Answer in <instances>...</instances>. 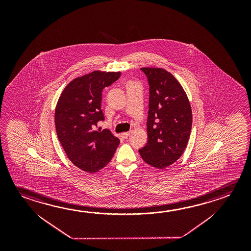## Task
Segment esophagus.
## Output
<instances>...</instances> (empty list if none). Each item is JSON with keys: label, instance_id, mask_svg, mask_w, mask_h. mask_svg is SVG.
Masks as SVG:
<instances>
[{"label": "esophagus", "instance_id": "1", "mask_svg": "<svg viewBox=\"0 0 251 251\" xmlns=\"http://www.w3.org/2000/svg\"><path fill=\"white\" fill-rule=\"evenodd\" d=\"M130 134H131V131L124 132V133H123V136L124 138H127Z\"/></svg>", "mask_w": 251, "mask_h": 251}]
</instances>
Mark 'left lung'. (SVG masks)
Masks as SVG:
<instances>
[{"label":"left lung","instance_id":"obj_1","mask_svg":"<svg viewBox=\"0 0 251 251\" xmlns=\"http://www.w3.org/2000/svg\"><path fill=\"white\" fill-rule=\"evenodd\" d=\"M150 85L148 142L139 153L145 163L156 169L173 165L189 140L193 114L180 83L163 68L142 67Z\"/></svg>","mask_w":251,"mask_h":251}]
</instances>
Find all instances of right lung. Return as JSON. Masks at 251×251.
I'll use <instances>...</instances> for the list:
<instances>
[{"label":"right lung","mask_w":251,"mask_h":251,"mask_svg":"<svg viewBox=\"0 0 251 251\" xmlns=\"http://www.w3.org/2000/svg\"><path fill=\"white\" fill-rule=\"evenodd\" d=\"M120 72L94 71L74 78L63 90L55 109L58 138L68 158L86 173H97L110 162L120 144L108 129L95 130L101 111L102 90Z\"/></svg>","instance_id":"right-lung-1"}]
</instances>
